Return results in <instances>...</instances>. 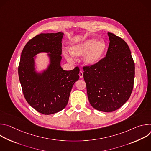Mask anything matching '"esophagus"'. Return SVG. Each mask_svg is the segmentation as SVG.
<instances>
[{
    "label": "esophagus",
    "instance_id": "34e87169",
    "mask_svg": "<svg viewBox=\"0 0 151 151\" xmlns=\"http://www.w3.org/2000/svg\"><path fill=\"white\" fill-rule=\"evenodd\" d=\"M79 78H83V72L81 70V71L79 72Z\"/></svg>",
    "mask_w": 151,
    "mask_h": 151
}]
</instances>
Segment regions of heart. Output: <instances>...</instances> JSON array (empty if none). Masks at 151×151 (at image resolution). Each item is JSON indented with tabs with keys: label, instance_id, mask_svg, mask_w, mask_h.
Returning <instances> with one entry per match:
<instances>
[{
	"label": "heart",
	"instance_id": "obj_1",
	"mask_svg": "<svg viewBox=\"0 0 151 151\" xmlns=\"http://www.w3.org/2000/svg\"><path fill=\"white\" fill-rule=\"evenodd\" d=\"M98 40L97 38L93 37L79 43L70 48V52L75 57L85 54L84 63L87 66H94L102 59L107 50L105 42L103 40L98 42ZM64 55L68 61H73V57L71 55L67 53Z\"/></svg>",
	"mask_w": 151,
	"mask_h": 151
}]
</instances>
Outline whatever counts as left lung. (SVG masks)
<instances>
[{
	"instance_id": "left-lung-1",
	"label": "left lung",
	"mask_w": 151,
	"mask_h": 151,
	"mask_svg": "<svg viewBox=\"0 0 151 151\" xmlns=\"http://www.w3.org/2000/svg\"><path fill=\"white\" fill-rule=\"evenodd\" d=\"M109 45L106 57L94 66H83L88 98L94 109L111 112L119 109L133 91L135 66L127 43L107 33Z\"/></svg>"
}]
</instances>
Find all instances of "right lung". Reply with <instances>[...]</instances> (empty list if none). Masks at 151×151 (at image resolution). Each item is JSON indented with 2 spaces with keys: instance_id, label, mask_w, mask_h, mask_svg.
<instances>
[{
  "instance_id": "1",
  "label": "right lung",
  "mask_w": 151,
  "mask_h": 151,
  "mask_svg": "<svg viewBox=\"0 0 151 151\" xmlns=\"http://www.w3.org/2000/svg\"><path fill=\"white\" fill-rule=\"evenodd\" d=\"M63 33H40L31 39L21 52L18 66L19 82L27 103L38 112L51 115L61 111L68 103L79 69L64 70L60 66ZM47 52L50 59L48 68L42 73L35 71L34 58Z\"/></svg>"
}]
</instances>
